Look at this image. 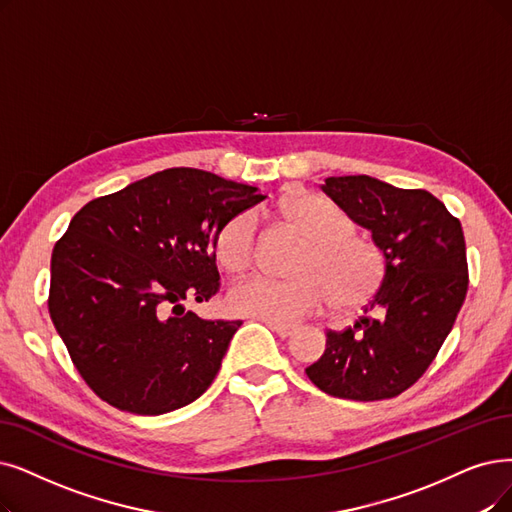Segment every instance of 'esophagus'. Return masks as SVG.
Masks as SVG:
<instances>
[{"mask_svg":"<svg viewBox=\"0 0 512 512\" xmlns=\"http://www.w3.org/2000/svg\"><path fill=\"white\" fill-rule=\"evenodd\" d=\"M267 323L271 330L279 336V338H288V336H292V332H294V327H290V325H281V323H269V321H264Z\"/></svg>","mask_w":512,"mask_h":512,"instance_id":"obj_1","label":"esophagus"}]
</instances>
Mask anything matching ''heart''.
Listing matches in <instances>:
<instances>
[{
    "instance_id": "1",
    "label": "heart",
    "mask_w": 512,
    "mask_h": 512,
    "mask_svg": "<svg viewBox=\"0 0 512 512\" xmlns=\"http://www.w3.org/2000/svg\"><path fill=\"white\" fill-rule=\"evenodd\" d=\"M283 216L309 237L294 264V277H254L231 290L229 304L239 315L290 325L325 302L340 311L365 304L382 288L386 256L380 245L357 233L355 218L330 197L296 191L281 201ZM218 267L239 277L256 256V224L250 214L229 218L214 235Z\"/></svg>"
}]
</instances>
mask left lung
Here are the masks:
<instances>
[{
	"mask_svg": "<svg viewBox=\"0 0 512 512\" xmlns=\"http://www.w3.org/2000/svg\"><path fill=\"white\" fill-rule=\"evenodd\" d=\"M386 256V277L353 327L327 332L306 376L323 393L380 401L407 391L428 370L468 290L462 224L422 189H397L372 176H330L321 187Z\"/></svg>",
	"mask_w": 512,
	"mask_h": 512,
	"instance_id": "1",
	"label": "left lung"
}]
</instances>
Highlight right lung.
<instances>
[{
	"mask_svg": "<svg viewBox=\"0 0 512 512\" xmlns=\"http://www.w3.org/2000/svg\"><path fill=\"white\" fill-rule=\"evenodd\" d=\"M195 168H170L81 208L52 250L48 311L73 365L109 405L138 416L208 391L241 321L182 302L220 288L214 235L264 199Z\"/></svg>",
	"mask_w": 512,
	"mask_h": 512,
	"instance_id": "1",
	"label": "right lung"
}]
</instances>
